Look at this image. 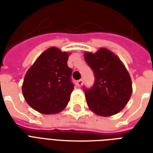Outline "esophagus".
<instances>
[{
	"mask_svg": "<svg viewBox=\"0 0 153 153\" xmlns=\"http://www.w3.org/2000/svg\"><path fill=\"white\" fill-rule=\"evenodd\" d=\"M83 79H79V80H78V81H77V85H78L79 87L82 86V85H83Z\"/></svg>",
	"mask_w": 153,
	"mask_h": 153,
	"instance_id": "obj_1",
	"label": "esophagus"
}]
</instances>
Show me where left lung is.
Instances as JSON below:
<instances>
[{"mask_svg": "<svg viewBox=\"0 0 153 153\" xmlns=\"http://www.w3.org/2000/svg\"><path fill=\"white\" fill-rule=\"evenodd\" d=\"M84 59L95 77L92 88H84L89 109L101 116L119 113L132 94V81L128 70L116 55L102 47L95 53L86 51Z\"/></svg>", "mask_w": 153, "mask_h": 153, "instance_id": "obj_1", "label": "left lung"}]
</instances>
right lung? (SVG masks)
Segmentation results:
<instances>
[{
    "instance_id": "right-lung-1",
    "label": "right lung",
    "mask_w": 153,
    "mask_h": 153,
    "mask_svg": "<svg viewBox=\"0 0 153 153\" xmlns=\"http://www.w3.org/2000/svg\"><path fill=\"white\" fill-rule=\"evenodd\" d=\"M70 53L51 47L43 51L24 79L22 92L32 108L45 115L63 111L74 89L72 70L67 60Z\"/></svg>"
}]
</instances>
